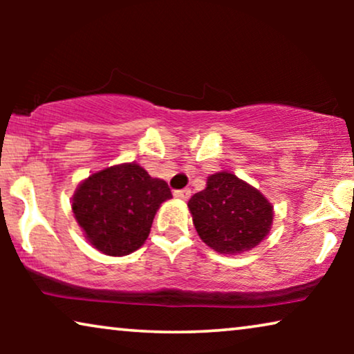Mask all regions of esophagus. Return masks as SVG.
<instances>
[{"label": "esophagus", "mask_w": 354, "mask_h": 354, "mask_svg": "<svg viewBox=\"0 0 354 354\" xmlns=\"http://www.w3.org/2000/svg\"><path fill=\"white\" fill-rule=\"evenodd\" d=\"M192 192L188 190V188H183V190H176L174 192V196L177 198V200H182V201H187L188 198H190Z\"/></svg>", "instance_id": "esophagus-1"}]
</instances>
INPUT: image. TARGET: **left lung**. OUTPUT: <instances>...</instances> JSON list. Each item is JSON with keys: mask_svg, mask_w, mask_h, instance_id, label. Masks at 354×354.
Returning <instances> with one entry per match:
<instances>
[{"mask_svg": "<svg viewBox=\"0 0 354 354\" xmlns=\"http://www.w3.org/2000/svg\"><path fill=\"white\" fill-rule=\"evenodd\" d=\"M188 209L200 239L219 254H240L258 246L274 221L268 198L227 171L207 177L206 188L190 198Z\"/></svg>", "mask_w": 354, "mask_h": 354, "instance_id": "obj_1", "label": "left lung"}]
</instances>
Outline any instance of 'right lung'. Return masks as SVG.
<instances>
[{
    "label": "right lung",
    "mask_w": 354,
    "mask_h": 354,
    "mask_svg": "<svg viewBox=\"0 0 354 354\" xmlns=\"http://www.w3.org/2000/svg\"><path fill=\"white\" fill-rule=\"evenodd\" d=\"M172 193L137 162L101 169L82 180L72 212L90 245L108 256H125L147 241L154 216Z\"/></svg>",
    "instance_id": "right-lung-1"
}]
</instances>
